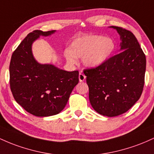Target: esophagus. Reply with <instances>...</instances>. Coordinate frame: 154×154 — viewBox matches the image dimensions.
<instances>
[{
    "label": "esophagus",
    "mask_w": 154,
    "mask_h": 154,
    "mask_svg": "<svg viewBox=\"0 0 154 154\" xmlns=\"http://www.w3.org/2000/svg\"><path fill=\"white\" fill-rule=\"evenodd\" d=\"M79 81H80L81 82H83L86 79V75L83 73H79Z\"/></svg>",
    "instance_id": "obj_1"
}]
</instances>
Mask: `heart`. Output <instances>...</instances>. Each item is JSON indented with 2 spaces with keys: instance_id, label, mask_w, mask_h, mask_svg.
<instances>
[{
  "instance_id": "obj_1",
  "label": "heart",
  "mask_w": 154,
  "mask_h": 154,
  "mask_svg": "<svg viewBox=\"0 0 154 154\" xmlns=\"http://www.w3.org/2000/svg\"><path fill=\"white\" fill-rule=\"evenodd\" d=\"M116 48L115 42L110 38L103 35H86L78 38L72 42L70 48L65 50L68 63L74 65L77 57L82 58L84 65L89 68H96L110 57Z\"/></svg>"
}]
</instances>
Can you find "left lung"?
<instances>
[{"label": "left lung", "instance_id": "left-lung-1", "mask_svg": "<svg viewBox=\"0 0 154 154\" xmlns=\"http://www.w3.org/2000/svg\"><path fill=\"white\" fill-rule=\"evenodd\" d=\"M110 27L120 35L122 51L84 72L92 108L100 114L113 117L127 112L140 97L146 59L132 32L116 26Z\"/></svg>", "mask_w": 154, "mask_h": 154}]
</instances>
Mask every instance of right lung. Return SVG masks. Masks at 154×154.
<instances>
[{
  "instance_id": "add662e5",
  "label": "right lung",
  "mask_w": 154,
  "mask_h": 154,
  "mask_svg": "<svg viewBox=\"0 0 154 154\" xmlns=\"http://www.w3.org/2000/svg\"><path fill=\"white\" fill-rule=\"evenodd\" d=\"M56 30H34L13 52L9 65L10 87L14 98L26 111L39 117L58 114L79 83V71L69 72L51 64L38 63L32 45L40 36Z\"/></svg>"
}]
</instances>
